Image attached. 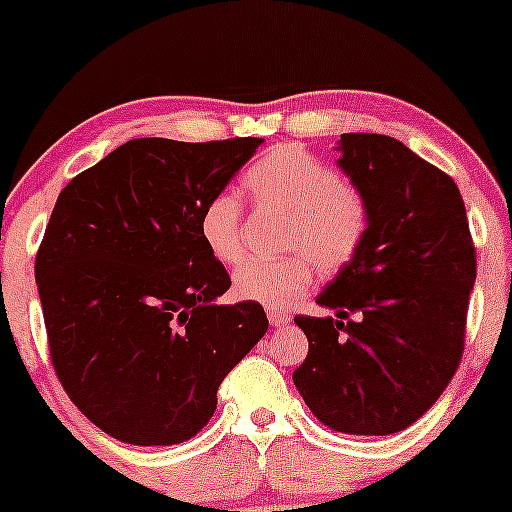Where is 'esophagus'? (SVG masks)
Instances as JSON below:
<instances>
[{
  "label": "esophagus",
  "instance_id": "1",
  "mask_svg": "<svg viewBox=\"0 0 512 512\" xmlns=\"http://www.w3.org/2000/svg\"><path fill=\"white\" fill-rule=\"evenodd\" d=\"M268 319H270L272 326H284V324H289V321H291V314L284 312V310H270Z\"/></svg>",
  "mask_w": 512,
  "mask_h": 512
}]
</instances>
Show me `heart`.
<instances>
[{
  "mask_svg": "<svg viewBox=\"0 0 512 512\" xmlns=\"http://www.w3.org/2000/svg\"><path fill=\"white\" fill-rule=\"evenodd\" d=\"M244 191L263 207L289 214L286 247L300 249L282 261L249 258L233 275L242 300L272 310L289 307L312 284L314 263L333 272L359 254L370 212L363 193L300 146H277L244 172ZM200 237L216 261L242 258V207L235 195L219 193L200 212Z\"/></svg>",
  "mask_w": 512,
  "mask_h": 512,
  "instance_id": "1",
  "label": "heart"
}]
</instances>
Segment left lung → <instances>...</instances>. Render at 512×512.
Returning a JSON list of instances; mask_svg holds the SVG:
<instances>
[{"mask_svg": "<svg viewBox=\"0 0 512 512\" xmlns=\"http://www.w3.org/2000/svg\"><path fill=\"white\" fill-rule=\"evenodd\" d=\"M338 165L368 202L359 254L296 317L310 342L293 384L328 429L389 436L415 424L457 373L475 247L454 181L403 142L347 132Z\"/></svg>", "mask_w": 512, "mask_h": 512, "instance_id": "left-lung-1", "label": "left lung"}]
</instances>
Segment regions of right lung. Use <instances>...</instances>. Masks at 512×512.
I'll return each mask as SVG.
<instances>
[{
  "instance_id": "obj_1",
  "label": "right lung",
  "mask_w": 512,
  "mask_h": 512,
  "mask_svg": "<svg viewBox=\"0 0 512 512\" xmlns=\"http://www.w3.org/2000/svg\"><path fill=\"white\" fill-rule=\"evenodd\" d=\"M263 139H130L62 188L37 275L55 375L111 438L177 445L268 331L200 237V212Z\"/></svg>"
}]
</instances>
